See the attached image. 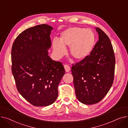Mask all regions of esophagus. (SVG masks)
<instances>
[{"instance_id":"esophagus-1","label":"esophagus","mask_w":128,"mask_h":128,"mask_svg":"<svg viewBox=\"0 0 128 128\" xmlns=\"http://www.w3.org/2000/svg\"><path fill=\"white\" fill-rule=\"evenodd\" d=\"M64 68L66 72H69L70 70V66H69L68 65L65 64L64 65Z\"/></svg>"}]
</instances>
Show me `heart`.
Instances as JSON below:
<instances>
[{"instance_id":"1","label":"heart","mask_w":128,"mask_h":128,"mask_svg":"<svg viewBox=\"0 0 128 128\" xmlns=\"http://www.w3.org/2000/svg\"><path fill=\"white\" fill-rule=\"evenodd\" d=\"M95 41V35L90 29L72 27L60 33V40L53 39V53L58 58H61L66 53V47L70 46V56L76 60H82L90 55Z\"/></svg>"}]
</instances>
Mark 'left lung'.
<instances>
[{
  "instance_id": "8db88e82",
  "label": "left lung",
  "mask_w": 128,
  "mask_h": 128,
  "mask_svg": "<svg viewBox=\"0 0 128 128\" xmlns=\"http://www.w3.org/2000/svg\"><path fill=\"white\" fill-rule=\"evenodd\" d=\"M96 29L98 42L90 55L73 65L71 70L76 97L86 105L97 103L105 97L115 73V58L110 40L102 30Z\"/></svg>"
}]
</instances>
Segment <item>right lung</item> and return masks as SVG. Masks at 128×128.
<instances>
[{"label":"right lung","instance_id":"add662e5","mask_svg":"<svg viewBox=\"0 0 128 128\" xmlns=\"http://www.w3.org/2000/svg\"><path fill=\"white\" fill-rule=\"evenodd\" d=\"M52 30L46 24L29 28L20 34L12 47V72L18 91L35 106H46L56 101L58 86L65 72L62 63L48 56Z\"/></svg>","mask_w":128,"mask_h":128}]
</instances>
